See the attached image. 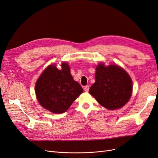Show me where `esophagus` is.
<instances>
[{
    "label": "esophagus",
    "mask_w": 158,
    "mask_h": 158,
    "mask_svg": "<svg viewBox=\"0 0 158 158\" xmlns=\"http://www.w3.org/2000/svg\"><path fill=\"white\" fill-rule=\"evenodd\" d=\"M84 90L85 92H89V85H86L84 87Z\"/></svg>",
    "instance_id": "obj_1"
}]
</instances>
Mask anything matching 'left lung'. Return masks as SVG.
I'll return each mask as SVG.
<instances>
[{"label": "left lung", "instance_id": "obj_1", "mask_svg": "<svg viewBox=\"0 0 158 158\" xmlns=\"http://www.w3.org/2000/svg\"><path fill=\"white\" fill-rule=\"evenodd\" d=\"M96 70V81L90 87V94L107 109L123 107L132 94V81L129 74L116 64L106 66L100 63Z\"/></svg>", "mask_w": 158, "mask_h": 158}]
</instances>
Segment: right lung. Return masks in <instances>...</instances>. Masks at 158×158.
<instances>
[{"instance_id":"obj_1","label":"right lung","mask_w":158,"mask_h":158,"mask_svg":"<svg viewBox=\"0 0 158 158\" xmlns=\"http://www.w3.org/2000/svg\"><path fill=\"white\" fill-rule=\"evenodd\" d=\"M61 69L51 64L41 74L35 85V92L40 104L55 114L66 112L83 92L70 73L66 62L61 64Z\"/></svg>"}]
</instances>
